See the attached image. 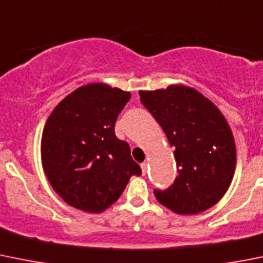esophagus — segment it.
<instances>
[{
	"label": "esophagus",
	"instance_id": "obj_1",
	"mask_svg": "<svg viewBox=\"0 0 263 263\" xmlns=\"http://www.w3.org/2000/svg\"><path fill=\"white\" fill-rule=\"evenodd\" d=\"M141 171H143V175H145L146 174V170H148V163H146V162H143V163H141Z\"/></svg>",
	"mask_w": 263,
	"mask_h": 263
}]
</instances>
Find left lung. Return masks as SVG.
<instances>
[{
    "instance_id": "obj_1",
    "label": "left lung",
    "mask_w": 263,
    "mask_h": 263,
    "mask_svg": "<svg viewBox=\"0 0 263 263\" xmlns=\"http://www.w3.org/2000/svg\"><path fill=\"white\" fill-rule=\"evenodd\" d=\"M139 95L175 148L178 176L166 190H154L157 200L178 214L212 208L230 187L236 163L234 136L222 112L183 85Z\"/></svg>"
}]
</instances>
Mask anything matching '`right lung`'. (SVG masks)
I'll return each mask as SVG.
<instances>
[{
	"label": "right lung",
	"mask_w": 263,
	"mask_h": 263,
	"mask_svg": "<svg viewBox=\"0 0 263 263\" xmlns=\"http://www.w3.org/2000/svg\"><path fill=\"white\" fill-rule=\"evenodd\" d=\"M131 93L105 84L80 87L49 117L41 140L46 178L76 209L100 213L119 198L129 178L141 175L129 145L114 126Z\"/></svg>",
	"instance_id": "1"
}]
</instances>
